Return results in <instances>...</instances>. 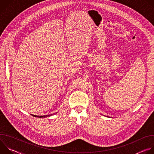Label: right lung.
<instances>
[{
	"instance_id": "add662e5",
	"label": "right lung",
	"mask_w": 154,
	"mask_h": 154,
	"mask_svg": "<svg viewBox=\"0 0 154 154\" xmlns=\"http://www.w3.org/2000/svg\"><path fill=\"white\" fill-rule=\"evenodd\" d=\"M54 114H52V115H45V116H36V115H32V116H35V117H36V118H47V117H49V116H51L52 115H53Z\"/></svg>"
}]
</instances>
